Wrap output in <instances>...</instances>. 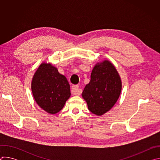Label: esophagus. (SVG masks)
I'll list each match as a JSON object with an SVG mask.
<instances>
[{
	"label": "esophagus",
	"mask_w": 160,
	"mask_h": 160,
	"mask_svg": "<svg viewBox=\"0 0 160 160\" xmlns=\"http://www.w3.org/2000/svg\"><path fill=\"white\" fill-rule=\"evenodd\" d=\"M82 89H80L78 85H73L72 87V94L76 96H79L82 94Z\"/></svg>",
	"instance_id": "1"
}]
</instances>
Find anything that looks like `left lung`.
<instances>
[{"label":"left lung","mask_w":160,"mask_h":160,"mask_svg":"<svg viewBox=\"0 0 160 160\" xmlns=\"http://www.w3.org/2000/svg\"><path fill=\"white\" fill-rule=\"evenodd\" d=\"M122 88V80L116 68L108 59H104L93 68L90 81L86 85L82 96L88 110L97 116H101L117 103Z\"/></svg>","instance_id":"1"}]
</instances>
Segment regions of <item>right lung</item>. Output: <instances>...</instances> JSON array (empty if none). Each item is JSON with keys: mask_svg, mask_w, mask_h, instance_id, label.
<instances>
[{"mask_svg": "<svg viewBox=\"0 0 160 160\" xmlns=\"http://www.w3.org/2000/svg\"><path fill=\"white\" fill-rule=\"evenodd\" d=\"M31 89L37 105L51 115L60 111L71 96L70 86L65 76L47 62H42L35 72Z\"/></svg>", "mask_w": 160, "mask_h": 160, "instance_id": "add662e5", "label": "right lung"}]
</instances>
